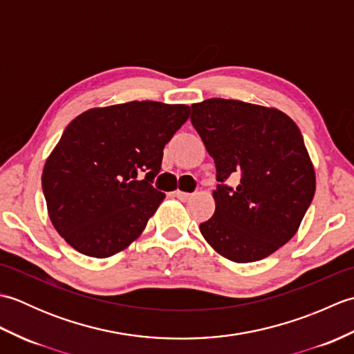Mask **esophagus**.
Here are the masks:
<instances>
[{
  "mask_svg": "<svg viewBox=\"0 0 354 354\" xmlns=\"http://www.w3.org/2000/svg\"><path fill=\"white\" fill-rule=\"evenodd\" d=\"M173 194H175V196L179 201H189L192 198V193H185V192H181V190H176Z\"/></svg>",
  "mask_w": 354,
  "mask_h": 354,
  "instance_id": "1",
  "label": "esophagus"
}]
</instances>
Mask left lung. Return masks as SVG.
Returning a JSON list of instances; mask_svg holds the SVG:
<instances>
[{"label":"left lung","mask_w":354,"mask_h":354,"mask_svg":"<svg viewBox=\"0 0 354 354\" xmlns=\"http://www.w3.org/2000/svg\"><path fill=\"white\" fill-rule=\"evenodd\" d=\"M192 124L216 164L214 214L199 225L232 261L268 257L295 234L315 194V170L298 126L278 109L240 100L192 104ZM236 179L231 187L226 179Z\"/></svg>","instance_id":"obj_1"}]
</instances>
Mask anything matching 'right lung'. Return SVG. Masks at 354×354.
Returning <instances> with one entry per match:
<instances>
[{"mask_svg":"<svg viewBox=\"0 0 354 354\" xmlns=\"http://www.w3.org/2000/svg\"><path fill=\"white\" fill-rule=\"evenodd\" d=\"M190 115L185 104L129 102L89 109L66 126L42 171L56 231L104 259L129 246L165 194L153 189L164 146Z\"/></svg>","mask_w":354,"mask_h":354,"instance_id":"add662e5","label":"right lung"}]
</instances>
